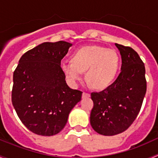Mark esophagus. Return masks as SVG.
<instances>
[{
  "label": "esophagus",
  "mask_w": 158,
  "mask_h": 158,
  "mask_svg": "<svg viewBox=\"0 0 158 158\" xmlns=\"http://www.w3.org/2000/svg\"><path fill=\"white\" fill-rule=\"evenodd\" d=\"M90 96V94L89 93H83L82 94V98H87V97H89Z\"/></svg>",
  "instance_id": "esophagus-1"
}]
</instances>
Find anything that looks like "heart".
Instances as JSON below:
<instances>
[{"label":"heart","mask_w":158,"mask_h":158,"mask_svg":"<svg viewBox=\"0 0 158 158\" xmlns=\"http://www.w3.org/2000/svg\"><path fill=\"white\" fill-rule=\"evenodd\" d=\"M119 59L117 53L100 46L81 47L72 55V62L64 61L61 67L73 85L83 79V72L94 89H104L112 83L117 74Z\"/></svg>","instance_id":"heart-1"}]
</instances>
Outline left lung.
Returning <instances> with one entry per match:
<instances>
[{
	"mask_svg": "<svg viewBox=\"0 0 158 158\" xmlns=\"http://www.w3.org/2000/svg\"><path fill=\"white\" fill-rule=\"evenodd\" d=\"M122 58L116 80L100 93H92V127L97 133L112 136L126 131L135 120L146 92V69L138 53L115 43Z\"/></svg>",
	"mask_w": 158,
	"mask_h": 158,
	"instance_id": "8db88e82",
	"label": "left lung"
}]
</instances>
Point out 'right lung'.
<instances>
[{
  "label": "right lung",
  "instance_id": "add662e5",
  "mask_svg": "<svg viewBox=\"0 0 158 158\" xmlns=\"http://www.w3.org/2000/svg\"><path fill=\"white\" fill-rule=\"evenodd\" d=\"M72 43H43L22 55L13 73L12 102L29 131L43 136L57 135L81 100L82 92L65 81L61 61Z\"/></svg>",
  "mask_w": 158,
  "mask_h": 158
}]
</instances>
